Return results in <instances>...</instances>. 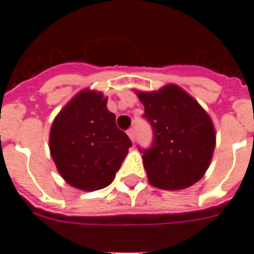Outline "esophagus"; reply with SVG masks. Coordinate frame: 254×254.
Instances as JSON below:
<instances>
[{
	"label": "esophagus",
	"instance_id": "34e87169",
	"mask_svg": "<svg viewBox=\"0 0 254 254\" xmlns=\"http://www.w3.org/2000/svg\"><path fill=\"white\" fill-rule=\"evenodd\" d=\"M127 135H128V137L132 140V141H135V129L129 128L128 131H127Z\"/></svg>",
	"mask_w": 254,
	"mask_h": 254
}]
</instances>
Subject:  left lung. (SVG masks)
I'll return each mask as SVG.
<instances>
[{"label": "left lung", "mask_w": 254, "mask_h": 254, "mask_svg": "<svg viewBox=\"0 0 254 254\" xmlns=\"http://www.w3.org/2000/svg\"><path fill=\"white\" fill-rule=\"evenodd\" d=\"M136 94L154 133L152 148L141 150L149 183L167 190L190 187L204 177L213 157L215 129L211 118L177 84Z\"/></svg>", "instance_id": "8db88e82"}]
</instances>
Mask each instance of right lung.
I'll return each mask as SVG.
<instances>
[{"mask_svg":"<svg viewBox=\"0 0 254 254\" xmlns=\"http://www.w3.org/2000/svg\"><path fill=\"white\" fill-rule=\"evenodd\" d=\"M101 92L83 89L58 113L49 135V149L61 177L81 190L108 187L132 145L115 125Z\"/></svg>","mask_w":254,"mask_h":254,"instance_id":"1","label":"right lung"}]
</instances>
